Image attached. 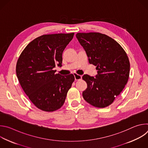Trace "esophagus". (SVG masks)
Listing matches in <instances>:
<instances>
[{"label": "esophagus", "instance_id": "obj_1", "mask_svg": "<svg viewBox=\"0 0 148 148\" xmlns=\"http://www.w3.org/2000/svg\"><path fill=\"white\" fill-rule=\"evenodd\" d=\"M74 78H75V81H78V80H80V79H82V75H78V74H74Z\"/></svg>", "mask_w": 148, "mask_h": 148}]
</instances>
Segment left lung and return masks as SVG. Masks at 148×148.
Returning <instances> with one entry per match:
<instances>
[{"mask_svg": "<svg viewBox=\"0 0 148 148\" xmlns=\"http://www.w3.org/2000/svg\"><path fill=\"white\" fill-rule=\"evenodd\" d=\"M76 37L86 51L90 64L97 66L95 77L84 75L87 84L82 97L98 108L111 105L128 82L130 64L127 54L111 37L99 33H78Z\"/></svg>", "mask_w": 148, "mask_h": 148, "instance_id": "obj_1", "label": "left lung"}]
</instances>
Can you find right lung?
I'll return each instance as SVG.
<instances>
[{
  "mask_svg": "<svg viewBox=\"0 0 148 148\" xmlns=\"http://www.w3.org/2000/svg\"><path fill=\"white\" fill-rule=\"evenodd\" d=\"M74 33L41 36L26 47L16 64L21 87L38 109L54 111L64 104L75 78L73 74H55L56 66H62V54Z\"/></svg>",
  "mask_w": 148,
  "mask_h": 148,
  "instance_id": "add662e5",
  "label": "right lung"
}]
</instances>
